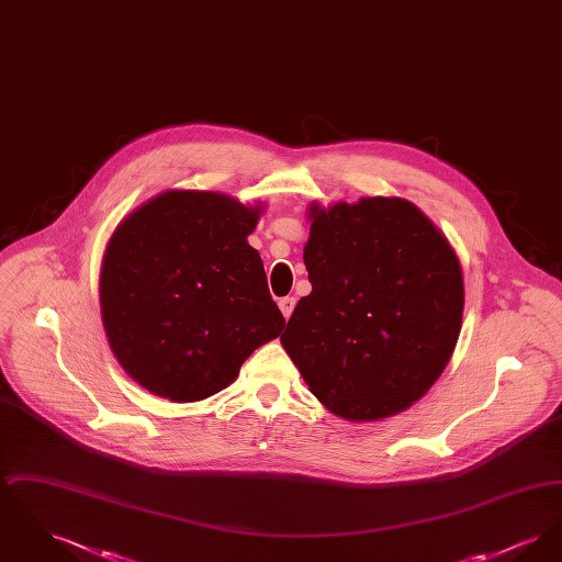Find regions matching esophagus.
<instances>
[{
  "label": "esophagus",
  "mask_w": 562,
  "mask_h": 562,
  "mask_svg": "<svg viewBox=\"0 0 562 562\" xmlns=\"http://www.w3.org/2000/svg\"><path fill=\"white\" fill-rule=\"evenodd\" d=\"M294 303H296V301H294V296H284V299H280V301H278V305H280V310H282V314H284V318H286V321H289V318H291V314H293Z\"/></svg>",
  "instance_id": "obj_1"
}]
</instances>
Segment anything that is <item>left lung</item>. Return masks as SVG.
Masks as SVG:
<instances>
[{
    "mask_svg": "<svg viewBox=\"0 0 562 562\" xmlns=\"http://www.w3.org/2000/svg\"><path fill=\"white\" fill-rule=\"evenodd\" d=\"M312 293L280 337L337 417L379 422L426 396L453 356L463 273L445 234L404 198L310 204Z\"/></svg>",
    "mask_w": 562,
    "mask_h": 562,
    "instance_id": "obj_1",
    "label": "left lung"
}]
</instances>
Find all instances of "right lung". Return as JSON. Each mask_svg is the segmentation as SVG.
<instances>
[{"mask_svg": "<svg viewBox=\"0 0 562 562\" xmlns=\"http://www.w3.org/2000/svg\"><path fill=\"white\" fill-rule=\"evenodd\" d=\"M261 213V202L168 189L111 234L99 280L109 348L154 396L204 401L282 333L261 255L246 241Z\"/></svg>", "mask_w": 562, "mask_h": 562, "instance_id": "right-lung-1", "label": "right lung"}]
</instances>
